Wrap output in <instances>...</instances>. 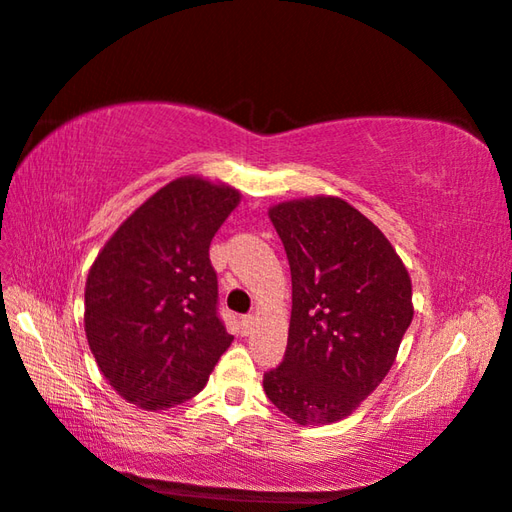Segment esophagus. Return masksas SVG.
<instances>
[{
    "label": "esophagus",
    "instance_id": "34e87169",
    "mask_svg": "<svg viewBox=\"0 0 512 512\" xmlns=\"http://www.w3.org/2000/svg\"><path fill=\"white\" fill-rule=\"evenodd\" d=\"M255 323H257L255 314H246V317H242V330H244V334H250V330L255 328Z\"/></svg>",
    "mask_w": 512,
    "mask_h": 512
}]
</instances>
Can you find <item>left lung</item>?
Here are the masks:
<instances>
[{"mask_svg":"<svg viewBox=\"0 0 512 512\" xmlns=\"http://www.w3.org/2000/svg\"><path fill=\"white\" fill-rule=\"evenodd\" d=\"M292 314L270 402L301 427L343 420L383 383L413 319L411 277L383 231L334 195L279 202Z\"/></svg>","mask_w":512,"mask_h":512,"instance_id":"8db88e82","label":"left lung"}]
</instances>
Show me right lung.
<instances>
[{"mask_svg": "<svg viewBox=\"0 0 512 512\" xmlns=\"http://www.w3.org/2000/svg\"><path fill=\"white\" fill-rule=\"evenodd\" d=\"M242 200L226 182L171 180L107 239L85 281V336L118 396L160 411L193 398L233 343L209 259Z\"/></svg>", "mask_w": 512, "mask_h": 512, "instance_id": "1", "label": "right lung"}]
</instances>
